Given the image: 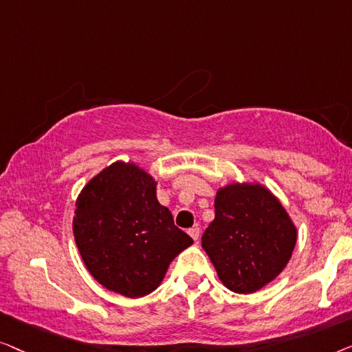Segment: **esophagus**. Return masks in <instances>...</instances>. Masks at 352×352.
<instances>
[{
	"instance_id": "obj_1",
	"label": "esophagus",
	"mask_w": 352,
	"mask_h": 352,
	"mask_svg": "<svg viewBox=\"0 0 352 352\" xmlns=\"http://www.w3.org/2000/svg\"><path fill=\"white\" fill-rule=\"evenodd\" d=\"M188 234H190L195 241H197V239H199V228H197V226L190 228V230H188Z\"/></svg>"
}]
</instances>
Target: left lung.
Returning <instances> with one entry per match:
<instances>
[{"label": "left lung", "instance_id": "obj_1", "mask_svg": "<svg viewBox=\"0 0 352 352\" xmlns=\"http://www.w3.org/2000/svg\"><path fill=\"white\" fill-rule=\"evenodd\" d=\"M295 242L296 228L265 186L232 183L217 191L215 219L202 234V249L230 290H260L285 268Z\"/></svg>", "mask_w": 352, "mask_h": 352}]
</instances>
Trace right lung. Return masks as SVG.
Returning <instances> with one entry per match:
<instances>
[{"mask_svg": "<svg viewBox=\"0 0 352 352\" xmlns=\"http://www.w3.org/2000/svg\"><path fill=\"white\" fill-rule=\"evenodd\" d=\"M75 241L84 265L108 290L138 298L157 289L170 261L192 244L156 197V182L115 162L76 199Z\"/></svg>", "mask_w": 352, "mask_h": 352, "instance_id": "1", "label": "right lung"}]
</instances>
